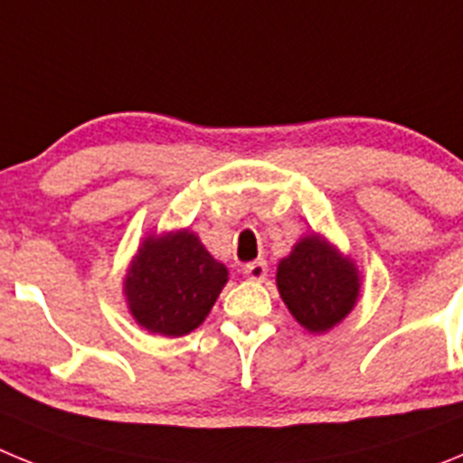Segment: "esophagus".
<instances>
[{
	"instance_id": "esophagus-1",
	"label": "esophagus",
	"mask_w": 463,
	"mask_h": 463,
	"mask_svg": "<svg viewBox=\"0 0 463 463\" xmlns=\"http://www.w3.org/2000/svg\"><path fill=\"white\" fill-rule=\"evenodd\" d=\"M243 273H245V278H250V280L261 282V280H264V278H267L269 264L264 260H255V261H250V264H245Z\"/></svg>"
}]
</instances>
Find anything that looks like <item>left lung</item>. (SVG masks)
Listing matches in <instances>:
<instances>
[{
  "instance_id": "8db88e82",
  "label": "left lung",
  "mask_w": 463,
  "mask_h": 463,
  "mask_svg": "<svg viewBox=\"0 0 463 463\" xmlns=\"http://www.w3.org/2000/svg\"><path fill=\"white\" fill-rule=\"evenodd\" d=\"M276 280L289 313L315 334L338 325L359 297L354 264L343 260L320 236L298 241L292 255L278 264Z\"/></svg>"
}]
</instances>
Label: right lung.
Returning <instances> with one entry per match:
<instances>
[{
	"mask_svg": "<svg viewBox=\"0 0 463 463\" xmlns=\"http://www.w3.org/2000/svg\"><path fill=\"white\" fill-rule=\"evenodd\" d=\"M224 282V264L185 229L141 245L127 273L125 294L138 325L153 334L185 336L206 320Z\"/></svg>",
	"mask_w": 463,
	"mask_h": 463,
	"instance_id": "1",
	"label": "right lung"
}]
</instances>
